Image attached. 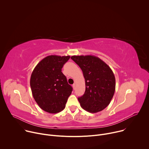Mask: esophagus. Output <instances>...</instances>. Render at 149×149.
Returning a JSON list of instances; mask_svg holds the SVG:
<instances>
[{
  "label": "esophagus",
  "mask_w": 149,
  "mask_h": 149,
  "mask_svg": "<svg viewBox=\"0 0 149 149\" xmlns=\"http://www.w3.org/2000/svg\"><path fill=\"white\" fill-rule=\"evenodd\" d=\"M75 86H76L75 84H74L72 85V87H73V88H74V89H75V87H76Z\"/></svg>",
  "instance_id": "34e87169"
}]
</instances>
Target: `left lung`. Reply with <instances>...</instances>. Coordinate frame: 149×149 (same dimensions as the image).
Listing matches in <instances>:
<instances>
[{
  "mask_svg": "<svg viewBox=\"0 0 149 149\" xmlns=\"http://www.w3.org/2000/svg\"><path fill=\"white\" fill-rule=\"evenodd\" d=\"M71 58L81 69L86 82L84 94L78 98L81 107L96 113L107 107L116 90V78L110 67L94 55H74Z\"/></svg>",
  "mask_w": 149,
  "mask_h": 149,
  "instance_id": "1",
  "label": "left lung"
}]
</instances>
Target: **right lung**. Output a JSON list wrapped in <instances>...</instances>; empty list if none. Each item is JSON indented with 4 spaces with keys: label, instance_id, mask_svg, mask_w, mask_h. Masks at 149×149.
<instances>
[{
    "label": "right lung",
    "instance_id": "right-lung-1",
    "mask_svg": "<svg viewBox=\"0 0 149 149\" xmlns=\"http://www.w3.org/2000/svg\"><path fill=\"white\" fill-rule=\"evenodd\" d=\"M70 56L49 55L42 59L33 70L30 86L32 95L39 107L51 114L65 107L72 88L62 72Z\"/></svg>",
    "mask_w": 149,
    "mask_h": 149
}]
</instances>
